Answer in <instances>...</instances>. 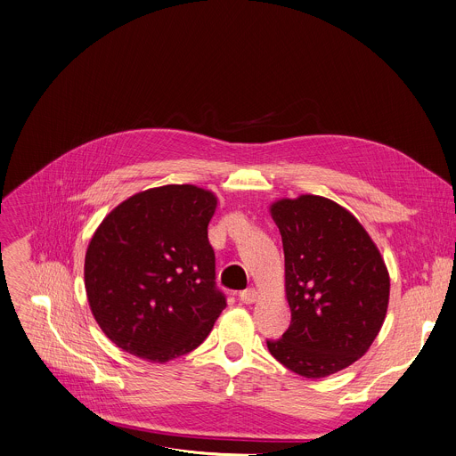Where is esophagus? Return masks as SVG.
Instances as JSON below:
<instances>
[{"instance_id":"obj_1","label":"esophagus","mask_w":456,"mask_h":456,"mask_svg":"<svg viewBox=\"0 0 456 456\" xmlns=\"http://www.w3.org/2000/svg\"><path fill=\"white\" fill-rule=\"evenodd\" d=\"M257 299V290L256 289H245L243 292H240V301L243 305H252Z\"/></svg>"}]
</instances>
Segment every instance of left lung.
I'll return each mask as SVG.
<instances>
[{"label":"left lung","mask_w":456,"mask_h":456,"mask_svg":"<svg viewBox=\"0 0 456 456\" xmlns=\"http://www.w3.org/2000/svg\"><path fill=\"white\" fill-rule=\"evenodd\" d=\"M285 252L290 327L269 352L306 379L341 371L379 336L389 301L384 259L359 220L330 199L271 206Z\"/></svg>","instance_id":"obj_1"}]
</instances>
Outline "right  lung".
I'll return each instance as SVG.
<instances>
[{"mask_svg":"<svg viewBox=\"0 0 456 456\" xmlns=\"http://www.w3.org/2000/svg\"><path fill=\"white\" fill-rule=\"evenodd\" d=\"M218 199L171 183L118 204L94 232L85 257L92 314L124 352L167 362L204 343L227 306L215 283L208 225Z\"/></svg>","mask_w":456,"mask_h":456,"instance_id":"1","label":"right lung"}]
</instances>
